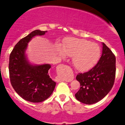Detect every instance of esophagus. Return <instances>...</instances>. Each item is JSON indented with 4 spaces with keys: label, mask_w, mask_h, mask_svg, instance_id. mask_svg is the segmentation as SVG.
Returning <instances> with one entry per match:
<instances>
[{
    "label": "esophagus",
    "mask_w": 125,
    "mask_h": 125,
    "mask_svg": "<svg viewBox=\"0 0 125 125\" xmlns=\"http://www.w3.org/2000/svg\"><path fill=\"white\" fill-rule=\"evenodd\" d=\"M60 67H63L64 65H62V64H61V65H60Z\"/></svg>",
    "instance_id": "esophagus-1"
}]
</instances>
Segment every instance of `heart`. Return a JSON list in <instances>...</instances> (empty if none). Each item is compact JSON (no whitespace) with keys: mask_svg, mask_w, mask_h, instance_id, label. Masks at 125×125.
Here are the masks:
<instances>
[{"mask_svg":"<svg viewBox=\"0 0 125 125\" xmlns=\"http://www.w3.org/2000/svg\"><path fill=\"white\" fill-rule=\"evenodd\" d=\"M62 57L65 54L73 57V63L78 70L85 71L94 67L101 56V49L98 44L82 39H68L65 40L63 50H60Z\"/></svg>","mask_w":125,"mask_h":125,"instance_id":"1","label":"heart"}]
</instances>
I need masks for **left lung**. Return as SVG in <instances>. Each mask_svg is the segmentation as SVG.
I'll return each instance as SVG.
<instances>
[{"mask_svg":"<svg viewBox=\"0 0 125 125\" xmlns=\"http://www.w3.org/2000/svg\"><path fill=\"white\" fill-rule=\"evenodd\" d=\"M116 75V58L114 53L103 43V51L98 62L85 73H80L76 79L80 88L75 93L77 100L91 104L100 101L114 85Z\"/></svg>","mask_w":125,"mask_h":125,"instance_id":"8db88e82","label":"left lung"}]
</instances>
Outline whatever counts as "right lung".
I'll use <instances>...</instances> for the list:
<instances>
[{
	"instance_id": "right-lung-1",
	"label": "right lung",
	"mask_w": 125,
	"mask_h": 125,
	"mask_svg": "<svg viewBox=\"0 0 125 125\" xmlns=\"http://www.w3.org/2000/svg\"><path fill=\"white\" fill-rule=\"evenodd\" d=\"M47 31L36 30L21 39L10 53L9 70L11 85L22 98L33 103L47 100L53 93L56 83L48 73L49 64L31 65L25 52L27 44L36 35H43Z\"/></svg>"
}]
</instances>
